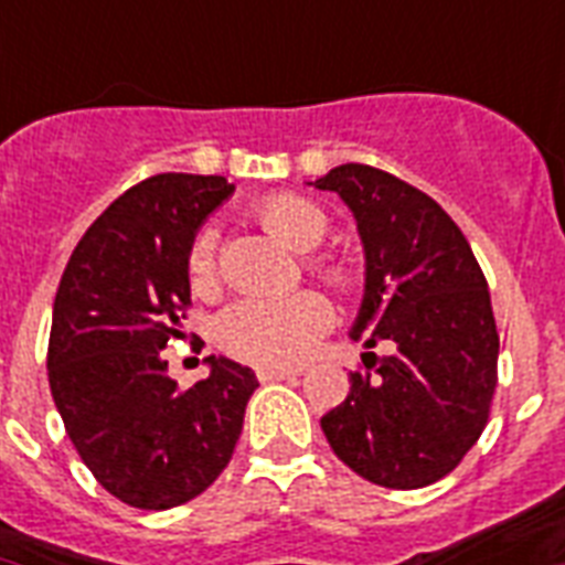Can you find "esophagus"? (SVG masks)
Segmentation results:
<instances>
[{"label": "esophagus", "instance_id": "esophagus-1", "mask_svg": "<svg viewBox=\"0 0 565 565\" xmlns=\"http://www.w3.org/2000/svg\"><path fill=\"white\" fill-rule=\"evenodd\" d=\"M299 375L296 370H281V366H257V381H292Z\"/></svg>", "mask_w": 565, "mask_h": 565}]
</instances>
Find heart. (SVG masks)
Masks as SVG:
<instances>
[{
  "label": "heart",
  "instance_id": "1",
  "mask_svg": "<svg viewBox=\"0 0 565 565\" xmlns=\"http://www.w3.org/2000/svg\"><path fill=\"white\" fill-rule=\"evenodd\" d=\"M255 220L275 239L296 252H310L326 239L331 220L317 202L296 193L264 195ZM308 273L337 292H352L358 269L337 255H308ZM188 281L193 292L211 296L220 284V237L213 228L195 231L188 248ZM334 326V310L313 290L287 299H239L222 310L216 340L228 354L257 366H292L317 349L319 337Z\"/></svg>",
  "mask_w": 565,
  "mask_h": 565
}]
</instances>
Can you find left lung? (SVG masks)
<instances>
[{
  "label": "left lung",
  "instance_id": "obj_1",
  "mask_svg": "<svg viewBox=\"0 0 565 565\" xmlns=\"http://www.w3.org/2000/svg\"><path fill=\"white\" fill-rule=\"evenodd\" d=\"M352 207L366 248V349L343 404L322 416L334 455L386 490L446 478L478 443L499 381L490 290L457 222L428 193L370 163L317 181Z\"/></svg>",
  "mask_w": 565,
  "mask_h": 565
}]
</instances>
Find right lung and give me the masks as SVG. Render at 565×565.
Returning a JSON list of instances; mask_svg holds the SVG:
<instances>
[{
  "mask_svg": "<svg viewBox=\"0 0 565 565\" xmlns=\"http://www.w3.org/2000/svg\"><path fill=\"white\" fill-rule=\"evenodd\" d=\"M231 190L222 175L140 181L84 231L57 284L52 398L84 466L131 508L202 495L228 466L257 390L255 372L225 358H207L211 375L181 390L161 354L188 337V248Z\"/></svg>",
  "mask_w": 565,
  "mask_h": 565,
  "instance_id": "obj_1",
  "label": "right lung"
}]
</instances>
